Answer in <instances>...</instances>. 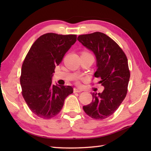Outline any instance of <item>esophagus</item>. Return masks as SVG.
Returning <instances> with one entry per match:
<instances>
[{"label": "esophagus", "instance_id": "34e87169", "mask_svg": "<svg viewBox=\"0 0 151 151\" xmlns=\"http://www.w3.org/2000/svg\"><path fill=\"white\" fill-rule=\"evenodd\" d=\"M82 91L81 90V89H77V88H74V89H73L74 93H81Z\"/></svg>", "mask_w": 151, "mask_h": 151}]
</instances>
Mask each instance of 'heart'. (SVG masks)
<instances>
[{"label":"heart","instance_id":"heart-1","mask_svg":"<svg viewBox=\"0 0 151 151\" xmlns=\"http://www.w3.org/2000/svg\"><path fill=\"white\" fill-rule=\"evenodd\" d=\"M85 53H88V52H85ZM81 79H82V77H81V76H78V77L76 78V80H77V82H78L79 80H81Z\"/></svg>","mask_w":151,"mask_h":151}]
</instances>
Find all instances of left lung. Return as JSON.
I'll return each instance as SVG.
<instances>
[{"instance_id":"left-lung-1","label":"left lung","mask_w":151,"mask_h":151,"mask_svg":"<svg viewBox=\"0 0 151 151\" xmlns=\"http://www.w3.org/2000/svg\"><path fill=\"white\" fill-rule=\"evenodd\" d=\"M78 40L92 50L97 59L94 75L101 78L104 87L101 93H93L92 102L83 106L86 114L98 120L110 117L117 110L126 97L130 73L128 60L116 42L104 33L81 35Z\"/></svg>"}]
</instances>
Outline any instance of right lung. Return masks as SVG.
Masks as SVG:
<instances>
[{
    "instance_id": "add662e5",
    "label": "right lung",
    "mask_w": 151,
    "mask_h": 151,
    "mask_svg": "<svg viewBox=\"0 0 151 151\" xmlns=\"http://www.w3.org/2000/svg\"><path fill=\"white\" fill-rule=\"evenodd\" d=\"M76 41V35L47 33L36 40L22 65V95L39 117L49 119L60 113L64 101L73 93L71 86H55L52 76L56 65Z\"/></svg>"
}]
</instances>
